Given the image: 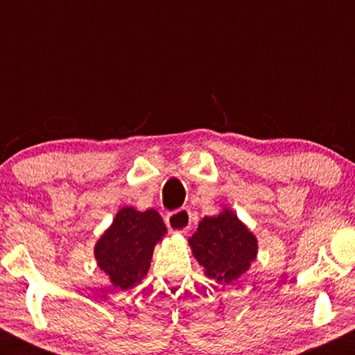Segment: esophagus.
Returning <instances> with one entry per match:
<instances>
[{
	"label": "esophagus",
	"mask_w": 355,
	"mask_h": 355,
	"mask_svg": "<svg viewBox=\"0 0 355 355\" xmlns=\"http://www.w3.org/2000/svg\"><path fill=\"white\" fill-rule=\"evenodd\" d=\"M166 227H168L172 232H178V234H183L190 229L191 225V214L189 209H180L177 211H172V214L166 215L165 218Z\"/></svg>",
	"instance_id": "34e87169"
}]
</instances>
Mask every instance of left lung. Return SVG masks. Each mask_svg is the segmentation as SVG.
I'll return each mask as SVG.
<instances>
[{"label": "left lung", "mask_w": 355, "mask_h": 355, "mask_svg": "<svg viewBox=\"0 0 355 355\" xmlns=\"http://www.w3.org/2000/svg\"><path fill=\"white\" fill-rule=\"evenodd\" d=\"M189 243L197 262L205 268V275L218 284L237 280L257 255L255 235L230 210L202 218Z\"/></svg>", "instance_id": "obj_1"}]
</instances>
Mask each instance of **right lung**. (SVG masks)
<instances>
[{"label":"right lung","instance_id":"1","mask_svg":"<svg viewBox=\"0 0 355 355\" xmlns=\"http://www.w3.org/2000/svg\"><path fill=\"white\" fill-rule=\"evenodd\" d=\"M165 232L166 227L157 210L138 211L125 207L96 242L98 267L121 291L135 287L148 272L155 243L162 240Z\"/></svg>","mask_w":355,"mask_h":355}]
</instances>
